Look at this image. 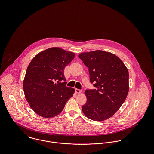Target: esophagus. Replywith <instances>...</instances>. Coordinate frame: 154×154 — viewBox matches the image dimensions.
Segmentation results:
<instances>
[{
  "label": "esophagus",
  "instance_id": "obj_1",
  "mask_svg": "<svg viewBox=\"0 0 154 154\" xmlns=\"http://www.w3.org/2000/svg\"><path fill=\"white\" fill-rule=\"evenodd\" d=\"M75 92H76L77 94H80V93L82 92V91H81V89H79L76 88V89H75Z\"/></svg>",
  "mask_w": 154,
  "mask_h": 154
}]
</instances>
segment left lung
<instances>
[{
  "instance_id": "obj_1",
  "label": "left lung",
  "mask_w": 154,
  "mask_h": 154,
  "mask_svg": "<svg viewBox=\"0 0 154 154\" xmlns=\"http://www.w3.org/2000/svg\"><path fill=\"white\" fill-rule=\"evenodd\" d=\"M78 57L89 69L90 82L95 89L85 91L87 103L84 114L94 121L112 116L125 102L129 92V72L115 54L102 50L82 53Z\"/></svg>"
}]
</instances>
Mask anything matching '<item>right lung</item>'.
<instances>
[{"instance_id": "add662e5", "label": "right lung", "mask_w": 154, "mask_h": 154, "mask_svg": "<svg viewBox=\"0 0 154 154\" xmlns=\"http://www.w3.org/2000/svg\"><path fill=\"white\" fill-rule=\"evenodd\" d=\"M75 56L73 52L51 47L38 53L29 63L23 82V92L38 115L45 118L59 115L73 97L75 90L66 87L63 72Z\"/></svg>"}]
</instances>
